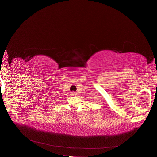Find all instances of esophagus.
<instances>
[{"mask_svg": "<svg viewBox=\"0 0 157 157\" xmlns=\"http://www.w3.org/2000/svg\"><path fill=\"white\" fill-rule=\"evenodd\" d=\"M71 95L73 96V97H75V96L76 95V93H75V92H72V93H71Z\"/></svg>", "mask_w": 157, "mask_h": 157, "instance_id": "obj_1", "label": "esophagus"}]
</instances>
